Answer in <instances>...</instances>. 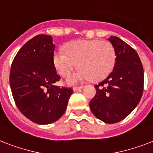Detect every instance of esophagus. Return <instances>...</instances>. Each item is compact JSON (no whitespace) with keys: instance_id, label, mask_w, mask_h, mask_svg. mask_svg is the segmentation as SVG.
Masks as SVG:
<instances>
[{"instance_id":"obj_1","label":"esophagus","mask_w":153,"mask_h":153,"mask_svg":"<svg viewBox=\"0 0 153 153\" xmlns=\"http://www.w3.org/2000/svg\"><path fill=\"white\" fill-rule=\"evenodd\" d=\"M82 89V86H74V87H73V90H74V91L81 90Z\"/></svg>"}]
</instances>
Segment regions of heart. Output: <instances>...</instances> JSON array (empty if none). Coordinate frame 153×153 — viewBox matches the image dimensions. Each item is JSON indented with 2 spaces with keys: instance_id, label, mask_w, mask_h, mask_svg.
Masks as SVG:
<instances>
[{
  "instance_id": "obj_1",
  "label": "heart",
  "mask_w": 153,
  "mask_h": 153,
  "mask_svg": "<svg viewBox=\"0 0 153 153\" xmlns=\"http://www.w3.org/2000/svg\"><path fill=\"white\" fill-rule=\"evenodd\" d=\"M115 51L111 42L100 40H79L68 45L65 51H56L53 64L62 76H68L78 67L80 70L67 79L74 85L93 79L100 81L111 72Z\"/></svg>"
}]
</instances>
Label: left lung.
<instances>
[{"label":"left lung","instance_id":"8db88e82","mask_svg":"<svg viewBox=\"0 0 153 153\" xmlns=\"http://www.w3.org/2000/svg\"><path fill=\"white\" fill-rule=\"evenodd\" d=\"M114 46L115 62L108 76L96 87L89 108L106 123L124 120L138 105L144 89V70L137 52L120 38L108 39Z\"/></svg>","mask_w":153,"mask_h":153}]
</instances>
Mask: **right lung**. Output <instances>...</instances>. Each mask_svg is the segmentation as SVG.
Returning <instances> with one entry per match:
<instances>
[{"label":"right lung","instance_id":"1","mask_svg":"<svg viewBox=\"0 0 153 153\" xmlns=\"http://www.w3.org/2000/svg\"><path fill=\"white\" fill-rule=\"evenodd\" d=\"M55 45L49 35L33 37L19 50L12 61L9 82L16 106L35 123L45 125L65 112L72 88L60 87L53 64Z\"/></svg>","mask_w":153,"mask_h":153}]
</instances>
